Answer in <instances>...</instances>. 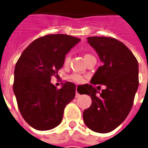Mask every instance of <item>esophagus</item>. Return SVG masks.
<instances>
[{
  "instance_id": "1",
  "label": "esophagus",
  "mask_w": 148,
  "mask_h": 148,
  "mask_svg": "<svg viewBox=\"0 0 148 148\" xmlns=\"http://www.w3.org/2000/svg\"><path fill=\"white\" fill-rule=\"evenodd\" d=\"M79 96H80L79 93L78 92L77 90H76V92H75V98H79Z\"/></svg>"
}]
</instances>
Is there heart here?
<instances>
[{
    "instance_id": "obj_1",
    "label": "heart",
    "mask_w": 148,
    "mask_h": 148,
    "mask_svg": "<svg viewBox=\"0 0 148 148\" xmlns=\"http://www.w3.org/2000/svg\"><path fill=\"white\" fill-rule=\"evenodd\" d=\"M92 57H93V56L90 53H86L85 55H84V59H85V60H86V62ZM70 60H71L70 55L68 54V55H66V56L65 57V60H64L65 66H68L69 62H70ZM71 79H72L73 81H75V82H77V83H82V82H83L84 81L83 77L81 76L80 75H78V74H73V75H71Z\"/></svg>"
}]
</instances>
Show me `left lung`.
Wrapping results in <instances>:
<instances>
[{
	"instance_id": "obj_1",
	"label": "left lung",
	"mask_w": 148,
	"mask_h": 148,
	"mask_svg": "<svg viewBox=\"0 0 148 148\" xmlns=\"http://www.w3.org/2000/svg\"><path fill=\"white\" fill-rule=\"evenodd\" d=\"M87 39L99 54L102 66L92 78V85L84 86L83 93L90 95L92 105L84 111L83 120L93 132L108 133L119 127L132 109L139 84L138 62L132 52L116 39ZM96 84L106 86L99 96L96 95Z\"/></svg>"
}]
</instances>
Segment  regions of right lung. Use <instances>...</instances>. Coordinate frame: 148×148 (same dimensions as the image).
Segmentation results:
<instances>
[{
    "instance_id": "obj_1",
    "label": "right lung",
    "mask_w": 148,
    "mask_h": 148,
    "mask_svg": "<svg viewBox=\"0 0 148 148\" xmlns=\"http://www.w3.org/2000/svg\"><path fill=\"white\" fill-rule=\"evenodd\" d=\"M79 41L66 34L46 35L33 41L17 60L13 89L21 115L35 129L47 131L60 125L66 106L75 98V84L66 82L59 89L50 80Z\"/></svg>"
}]
</instances>
